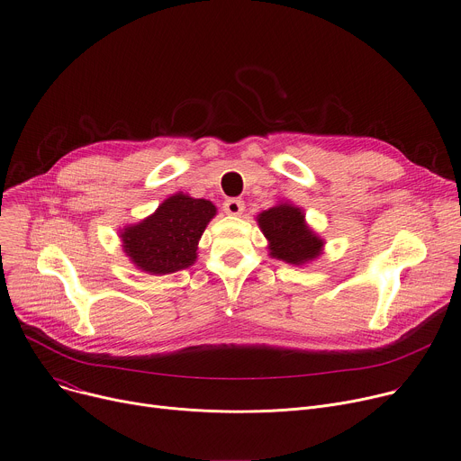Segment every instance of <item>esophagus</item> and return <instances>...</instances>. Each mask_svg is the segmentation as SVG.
Masks as SVG:
<instances>
[{
  "label": "esophagus",
  "instance_id": "esophagus-1",
  "mask_svg": "<svg viewBox=\"0 0 461 461\" xmlns=\"http://www.w3.org/2000/svg\"><path fill=\"white\" fill-rule=\"evenodd\" d=\"M222 207H224V212H226L228 215L239 217V215H242V212H244V202H242L240 198H228Z\"/></svg>",
  "mask_w": 461,
  "mask_h": 461
}]
</instances>
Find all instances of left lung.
Returning <instances> with one entry per match:
<instances>
[{
	"label": "left lung",
	"instance_id": "obj_1",
	"mask_svg": "<svg viewBox=\"0 0 461 461\" xmlns=\"http://www.w3.org/2000/svg\"><path fill=\"white\" fill-rule=\"evenodd\" d=\"M256 219L268 240L270 258L303 267L323 254L325 240L307 224L303 209L292 202L283 200Z\"/></svg>",
	"mask_w": 461,
	"mask_h": 461
}]
</instances>
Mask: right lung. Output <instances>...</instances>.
Returning <instances> with one entry per match:
<instances>
[{"label": "right lung", "instance_id": "add662e5", "mask_svg": "<svg viewBox=\"0 0 461 461\" xmlns=\"http://www.w3.org/2000/svg\"><path fill=\"white\" fill-rule=\"evenodd\" d=\"M215 215L213 202L176 193L165 198L152 215L119 230L122 252L138 270L150 276L189 268L198 258V240Z\"/></svg>", "mask_w": 461, "mask_h": 461}]
</instances>
